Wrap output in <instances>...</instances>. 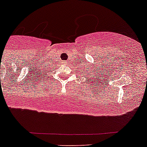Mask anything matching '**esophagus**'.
<instances>
[{
	"instance_id": "esophagus-1",
	"label": "esophagus",
	"mask_w": 147,
	"mask_h": 147,
	"mask_svg": "<svg viewBox=\"0 0 147 147\" xmlns=\"http://www.w3.org/2000/svg\"><path fill=\"white\" fill-rule=\"evenodd\" d=\"M64 63H67V62H64Z\"/></svg>"
}]
</instances>
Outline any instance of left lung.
<instances>
[{
	"label": "left lung",
	"instance_id": "1",
	"mask_svg": "<svg viewBox=\"0 0 147 147\" xmlns=\"http://www.w3.org/2000/svg\"><path fill=\"white\" fill-rule=\"evenodd\" d=\"M87 69H89V68H87ZM90 70H91V69H90ZM84 73H85V72H84ZM88 74H89V72H88ZM94 75H96V74L94 73ZM95 77H96V76H95ZM90 78H92V77H90ZM94 78V77H93V78ZM96 78H97V77H96ZM100 82H101V81H100Z\"/></svg>",
	"mask_w": 147,
	"mask_h": 147
}]
</instances>
